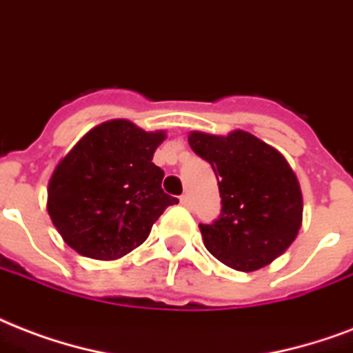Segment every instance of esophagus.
Wrapping results in <instances>:
<instances>
[{
    "label": "esophagus",
    "mask_w": 353,
    "mask_h": 353,
    "mask_svg": "<svg viewBox=\"0 0 353 353\" xmlns=\"http://www.w3.org/2000/svg\"><path fill=\"white\" fill-rule=\"evenodd\" d=\"M180 204H182V206H185V208H190V206H191L190 196H188V195H182V196H180Z\"/></svg>",
    "instance_id": "esophagus-1"
}]
</instances>
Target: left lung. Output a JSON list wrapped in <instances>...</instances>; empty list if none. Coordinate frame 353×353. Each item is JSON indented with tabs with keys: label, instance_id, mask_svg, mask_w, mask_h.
<instances>
[{
	"label": "left lung",
	"instance_id": "8db88e82",
	"mask_svg": "<svg viewBox=\"0 0 353 353\" xmlns=\"http://www.w3.org/2000/svg\"><path fill=\"white\" fill-rule=\"evenodd\" d=\"M188 141L219 180V219L199 225L208 252L241 272L272 263L302 226V191L288 160L245 130L228 136L193 130Z\"/></svg>",
	"mask_w": 353,
	"mask_h": 353
}]
</instances>
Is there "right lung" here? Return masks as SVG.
I'll use <instances>...</instances> for the list:
<instances>
[{
  "label": "right lung",
  "mask_w": 353,
  "mask_h": 353,
  "mask_svg": "<svg viewBox=\"0 0 353 353\" xmlns=\"http://www.w3.org/2000/svg\"><path fill=\"white\" fill-rule=\"evenodd\" d=\"M165 138V130L110 119L79 139L48 184V214L65 245L110 261L145 241L163 210L179 202L163 193V171L152 163Z\"/></svg>",
  "instance_id": "obj_1"
}]
</instances>
